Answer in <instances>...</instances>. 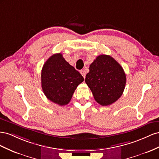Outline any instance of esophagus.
Returning a JSON list of instances; mask_svg holds the SVG:
<instances>
[{
	"instance_id": "1",
	"label": "esophagus",
	"mask_w": 159,
	"mask_h": 159,
	"mask_svg": "<svg viewBox=\"0 0 159 159\" xmlns=\"http://www.w3.org/2000/svg\"><path fill=\"white\" fill-rule=\"evenodd\" d=\"M80 74L82 75V76L84 77V78H85V76H86V72H85V70H81L80 71Z\"/></svg>"
}]
</instances>
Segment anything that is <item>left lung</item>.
<instances>
[{
    "label": "left lung",
    "mask_w": 159,
    "mask_h": 159,
    "mask_svg": "<svg viewBox=\"0 0 159 159\" xmlns=\"http://www.w3.org/2000/svg\"><path fill=\"white\" fill-rule=\"evenodd\" d=\"M85 82L95 101L102 106H108L116 102L123 93L126 75L114 58L101 54L90 64Z\"/></svg>",
    "instance_id": "left-lung-1"
}]
</instances>
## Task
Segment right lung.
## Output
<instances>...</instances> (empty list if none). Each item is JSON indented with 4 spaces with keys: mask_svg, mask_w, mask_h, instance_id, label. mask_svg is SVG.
Here are the masks:
<instances>
[{
    "mask_svg": "<svg viewBox=\"0 0 159 159\" xmlns=\"http://www.w3.org/2000/svg\"><path fill=\"white\" fill-rule=\"evenodd\" d=\"M84 78L70 65L61 53L54 54L44 64L41 71V85L50 101L63 106L69 103L77 86Z\"/></svg>",
    "mask_w": 159,
    "mask_h": 159,
    "instance_id": "add662e5",
    "label": "right lung"
}]
</instances>
